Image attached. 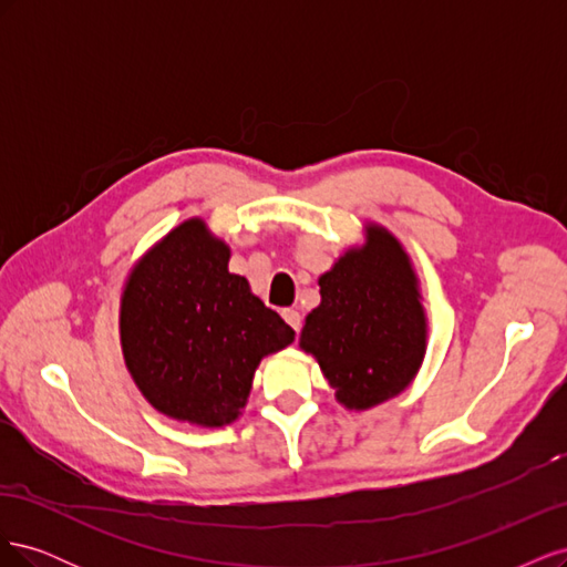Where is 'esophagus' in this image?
<instances>
[{
    "mask_svg": "<svg viewBox=\"0 0 567 567\" xmlns=\"http://www.w3.org/2000/svg\"><path fill=\"white\" fill-rule=\"evenodd\" d=\"M281 317L286 319V323L290 326V329H293V331H300L302 317H300V312H298V310H284V312H281Z\"/></svg>",
    "mask_w": 567,
    "mask_h": 567,
    "instance_id": "esophagus-1",
    "label": "esophagus"
}]
</instances>
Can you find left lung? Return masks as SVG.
Instances as JSON below:
<instances>
[{
    "label": "left lung",
    "mask_w": 567,
    "mask_h": 567,
    "mask_svg": "<svg viewBox=\"0 0 567 567\" xmlns=\"http://www.w3.org/2000/svg\"><path fill=\"white\" fill-rule=\"evenodd\" d=\"M319 293L300 350L317 359L340 406L367 411L414 383L427 350V315L398 236L367 221L364 244L342 250L319 277Z\"/></svg>",
    "instance_id": "8db88e82"
}]
</instances>
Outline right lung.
<instances>
[{"mask_svg": "<svg viewBox=\"0 0 567 567\" xmlns=\"http://www.w3.org/2000/svg\"><path fill=\"white\" fill-rule=\"evenodd\" d=\"M231 248L203 217L169 229L136 260L120 293V348L144 400L196 427L241 419L255 371L296 340L229 271Z\"/></svg>", "mask_w": 567, "mask_h": 567, "instance_id": "1", "label": "right lung"}]
</instances>
